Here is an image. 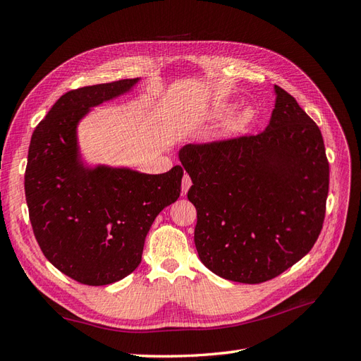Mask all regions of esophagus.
Instances as JSON below:
<instances>
[{
	"instance_id": "1",
	"label": "esophagus",
	"mask_w": 361,
	"mask_h": 361,
	"mask_svg": "<svg viewBox=\"0 0 361 361\" xmlns=\"http://www.w3.org/2000/svg\"><path fill=\"white\" fill-rule=\"evenodd\" d=\"M192 185V182H191V178L188 176L187 173L183 174V179H182V194H187L188 192V190H190V187Z\"/></svg>"
}]
</instances>
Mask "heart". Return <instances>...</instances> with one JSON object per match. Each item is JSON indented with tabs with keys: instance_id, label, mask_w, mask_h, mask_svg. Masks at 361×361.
<instances>
[{
	"instance_id": "b5f03b06",
	"label": "heart",
	"mask_w": 361,
	"mask_h": 361,
	"mask_svg": "<svg viewBox=\"0 0 361 361\" xmlns=\"http://www.w3.org/2000/svg\"><path fill=\"white\" fill-rule=\"evenodd\" d=\"M231 104L227 102H220L215 104L209 113H207V117L209 118H221L223 116H226L228 111H231ZM256 117V110L253 105L250 104H244L238 108L235 113H232V116H228L224 123L220 129V137L221 138H232V137H238L244 134L245 130L250 128V125L253 123V120Z\"/></svg>"
}]
</instances>
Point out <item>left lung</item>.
Masks as SVG:
<instances>
[{"label":"left lung","instance_id":"1","mask_svg":"<svg viewBox=\"0 0 361 361\" xmlns=\"http://www.w3.org/2000/svg\"><path fill=\"white\" fill-rule=\"evenodd\" d=\"M274 93L264 133L179 150L192 180L188 200L197 209L202 264L247 285L277 277L309 253L329 195L319 128L281 87Z\"/></svg>","mask_w":361,"mask_h":361}]
</instances>
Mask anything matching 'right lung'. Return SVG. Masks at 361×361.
Returning <instances> with one entry per match:
<instances>
[{
	"mask_svg": "<svg viewBox=\"0 0 361 361\" xmlns=\"http://www.w3.org/2000/svg\"><path fill=\"white\" fill-rule=\"evenodd\" d=\"M138 82L120 80L64 93L31 135L25 197L32 232L51 264L82 285L104 286L129 276L140 265L152 223L180 194V166L147 174L92 166L81 154V120Z\"/></svg>",
	"mask_w": 361,
	"mask_h": 361,
	"instance_id": "right-lung-1",
	"label": "right lung"
}]
</instances>
